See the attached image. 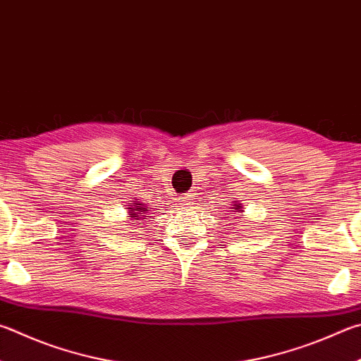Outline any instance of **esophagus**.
<instances>
[{
	"label": "esophagus",
	"mask_w": 361,
	"mask_h": 361,
	"mask_svg": "<svg viewBox=\"0 0 361 361\" xmlns=\"http://www.w3.org/2000/svg\"><path fill=\"white\" fill-rule=\"evenodd\" d=\"M194 203V195L192 194H186L183 195V197H180V205L185 207V208H191Z\"/></svg>",
	"instance_id": "1"
}]
</instances>
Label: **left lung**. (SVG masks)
<instances>
[{
  "label": "left lung",
  "instance_id": "1",
  "mask_svg": "<svg viewBox=\"0 0 361 361\" xmlns=\"http://www.w3.org/2000/svg\"><path fill=\"white\" fill-rule=\"evenodd\" d=\"M231 212H243V209H241L240 205H235V207H232Z\"/></svg>",
  "mask_w": 361,
  "mask_h": 361
}]
</instances>
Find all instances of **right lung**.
<instances>
[{
  "label": "right lung",
  "mask_w": 361,
  "mask_h": 361,
  "mask_svg": "<svg viewBox=\"0 0 361 361\" xmlns=\"http://www.w3.org/2000/svg\"><path fill=\"white\" fill-rule=\"evenodd\" d=\"M148 213H149V209H148L147 203L135 202L134 205L129 208V216H128V218L129 219H137V221H139V219H147V218H149Z\"/></svg>",
  "instance_id": "right-lung-1"
}]
</instances>
